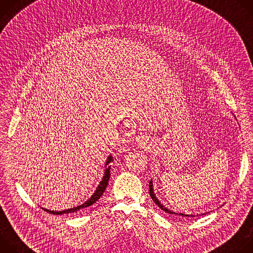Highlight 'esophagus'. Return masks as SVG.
Wrapping results in <instances>:
<instances>
[{
    "label": "esophagus",
    "mask_w": 253,
    "mask_h": 253,
    "mask_svg": "<svg viewBox=\"0 0 253 253\" xmlns=\"http://www.w3.org/2000/svg\"><path fill=\"white\" fill-rule=\"evenodd\" d=\"M137 142H138V145L140 147H145V146H147V144H148V139L145 136H139L137 138Z\"/></svg>",
    "instance_id": "esophagus-1"
}]
</instances>
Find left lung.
Listing matches in <instances>:
<instances>
[{"instance_id":"1","label":"left lung","mask_w":253,"mask_h":253,"mask_svg":"<svg viewBox=\"0 0 253 253\" xmlns=\"http://www.w3.org/2000/svg\"><path fill=\"white\" fill-rule=\"evenodd\" d=\"M149 193H150V196H151V198H152V200L155 202V204L156 205H158L163 211H165L166 213H169V214H173V215H178V216H182V217H196V216H198V215H192V214H183V213H177V212H174V211H172V210H169L168 208H166L164 205H162L161 203H160V201L156 198V196H155V194H154V189H153V184H152V181H150L149 182ZM203 214H205V213H203ZM203 214H201V215H203Z\"/></svg>"}]
</instances>
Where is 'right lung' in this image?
Here are the masks:
<instances>
[{
  "mask_svg": "<svg viewBox=\"0 0 253 253\" xmlns=\"http://www.w3.org/2000/svg\"><path fill=\"white\" fill-rule=\"evenodd\" d=\"M110 161H112L111 159V156L108 158V161L106 163V165L109 163ZM109 178H110V167L106 169L105 171V175L102 179V181L100 182V184L98 185L95 193L91 196V198H89L86 202H84L83 204H81L80 206H77V207H73V208H70V209H67V210H63V211H52V210H47V209H44L45 211L51 213V214H56V215H62V214H72V215H75V214H80L82 213L84 210L87 209V207L91 206L92 204H94L101 196L102 194L104 193V191L106 190V187L108 185V181H109Z\"/></svg>",
  "mask_w": 253,
  "mask_h": 253,
  "instance_id": "right-lung-1",
  "label": "right lung"
}]
</instances>
